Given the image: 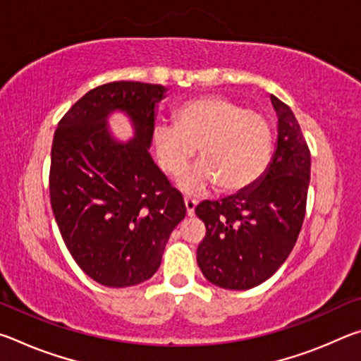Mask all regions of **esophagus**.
Segmentation results:
<instances>
[{
    "instance_id": "34e87169",
    "label": "esophagus",
    "mask_w": 361,
    "mask_h": 361,
    "mask_svg": "<svg viewBox=\"0 0 361 361\" xmlns=\"http://www.w3.org/2000/svg\"><path fill=\"white\" fill-rule=\"evenodd\" d=\"M185 205H186L188 216H192L194 215V210H195V205H197V202H195V199L185 197Z\"/></svg>"
}]
</instances>
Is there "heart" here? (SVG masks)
I'll list each match as a JSON object with an SVG mask.
<instances>
[{
    "label": "heart",
    "mask_w": 361,
    "mask_h": 361,
    "mask_svg": "<svg viewBox=\"0 0 361 361\" xmlns=\"http://www.w3.org/2000/svg\"><path fill=\"white\" fill-rule=\"evenodd\" d=\"M173 122L156 126L157 164L178 176L199 149L200 162L180 180L183 191L202 194L218 185L237 194L256 185L271 162L272 129L264 116L224 97H200L178 108Z\"/></svg>",
    "instance_id": "heart-1"
}]
</instances>
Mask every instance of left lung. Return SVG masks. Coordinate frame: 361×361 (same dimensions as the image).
<instances>
[{
  "mask_svg": "<svg viewBox=\"0 0 361 361\" xmlns=\"http://www.w3.org/2000/svg\"><path fill=\"white\" fill-rule=\"evenodd\" d=\"M271 102L279 135L264 175L247 191L195 207L207 229L197 264L209 282L226 290H248L272 277L295 247L305 216L309 146L290 106L276 95Z\"/></svg>",
  "mask_w": 361,
  "mask_h": 361,
  "instance_id": "1",
  "label": "left lung"
}]
</instances>
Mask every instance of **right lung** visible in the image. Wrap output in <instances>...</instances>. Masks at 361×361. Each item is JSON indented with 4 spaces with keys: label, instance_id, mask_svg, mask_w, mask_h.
Masks as SVG:
<instances>
[{
    "label": "right lung",
    "instance_id": "add662e5",
    "mask_svg": "<svg viewBox=\"0 0 361 361\" xmlns=\"http://www.w3.org/2000/svg\"><path fill=\"white\" fill-rule=\"evenodd\" d=\"M161 84L116 81L79 99L60 119L49 191L62 239L76 264L109 288L145 282L161 266L172 231L186 215L183 195L149 154ZM130 116L127 144L107 132V116Z\"/></svg>",
    "mask_w": 361,
    "mask_h": 361
}]
</instances>
